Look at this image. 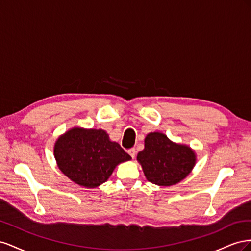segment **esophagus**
<instances>
[{"instance_id":"esophagus-1","label":"esophagus","mask_w":251,"mask_h":251,"mask_svg":"<svg viewBox=\"0 0 251 251\" xmlns=\"http://www.w3.org/2000/svg\"><path fill=\"white\" fill-rule=\"evenodd\" d=\"M127 153L130 154V156H131L132 158H135V155H136V150H135V149H131V150H128V151H127Z\"/></svg>"}]
</instances>
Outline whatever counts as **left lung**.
Returning <instances> with one entry per match:
<instances>
[{
    "label": "left lung",
    "instance_id": "obj_1",
    "mask_svg": "<svg viewBox=\"0 0 251 251\" xmlns=\"http://www.w3.org/2000/svg\"><path fill=\"white\" fill-rule=\"evenodd\" d=\"M137 160L151 183L170 186L184 179L193 170L196 156L186 146L172 142L162 133H150Z\"/></svg>",
    "mask_w": 251,
    "mask_h": 251
}]
</instances>
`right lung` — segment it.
<instances>
[{
    "mask_svg": "<svg viewBox=\"0 0 251 251\" xmlns=\"http://www.w3.org/2000/svg\"><path fill=\"white\" fill-rule=\"evenodd\" d=\"M59 170L75 183L96 187L108 180L115 166L131 159L102 130L75 127L59 137L54 147Z\"/></svg>",
    "mask_w": 251,
    "mask_h": 251,
    "instance_id": "1",
    "label": "right lung"
}]
</instances>
